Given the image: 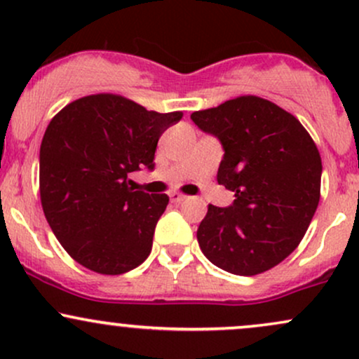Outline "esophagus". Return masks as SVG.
I'll list each match as a JSON object with an SVG mask.
<instances>
[{
	"label": "esophagus",
	"mask_w": 359,
	"mask_h": 359,
	"mask_svg": "<svg viewBox=\"0 0 359 359\" xmlns=\"http://www.w3.org/2000/svg\"><path fill=\"white\" fill-rule=\"evenodd\" d=\"M185 199H187V196H184V194H179V192H172L170 194V201H172V203H175V204L182 203V201H185Z\"/></svg>",
	"instance_id": "34e87169"
}]
</instances>
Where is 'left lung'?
Wrapping results in <instances>:
<instances>
[{"mask_svg": "<svg viewBox=\"0 0 359 359\" xmlns=\"http://www.w3.org/2000/svg\"><path fill=\"white\" fill-rule=\"evenodd\" d=\"M191 119L221 142L217 182L234 192L229 208L209 204L197 241L209 262L251 277L299 246L320 199L319 150L294 114L258 96H240Z\"/></svg>", "mask_w": 359, "mask_h": 359, "instance_id": "1", "label": "left lung"}]
</instances>
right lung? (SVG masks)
I'll return each instance as SVG.
<instances>
[{
    "label": "right lung",
    "mask_w": 359,
    "mask_h": 359,
    "mask_svg": "<svg viewBox=\"0 0 359 359\" xmlns=\"http://www.w3.org/2000/svg\"><path fill=\"white\" fill-rule=\"evenodd\" d=\"M182 113L147 111L118 94H90L62 108L40 145V201L64 250L86 269L121 275L148 258L167 194L128 187L154 168L158 138Z\"/></svg>",
    "instance_id": "right-lung-1"
}]
</instances>
